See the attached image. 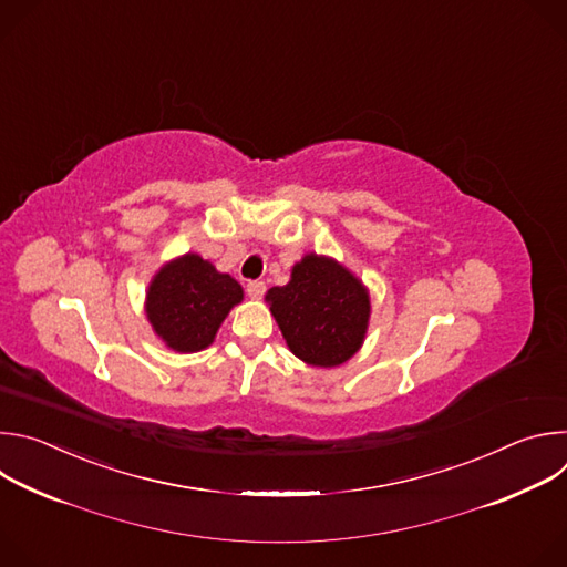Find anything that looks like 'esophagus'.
<instances>
[{
	"label": "esophagus",
	"instance_id": "34e87169",
	"mask_svg": "<svg viewBox=\"0 0 567 567\" xmlns=\"http://www.w3.org/2000/svg\"><path fill=\"white\" fill-rule=\"evenodd\" d=\"M265 291H267V285L262 282V280H249L247 282V293L251 296V298H262L265 296Z\"/></svg>",
	"mask_w": 567,
	"mask_h": 567
}]
</instances>
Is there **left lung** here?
I'll use <instances>...</instances> for the list:
<instances>
[{
    "instance_id": "8db88e82",
    "label": "left lung",
    "mask_w": 567,
    "mask_h": 567,
    "mask_svg": "<svg viewBox=\"0 0 567 567\" xmlns=\"http://www.w3.org/2000/svg\"><path fill=\"white\" fill-rule=\"evenodd\" d=\"M267 300L289 350L309 365H341L363 343L370 318L368 291L330 258L305 256L291 280L269 289Z\"/></svg>"
}]
</instances>
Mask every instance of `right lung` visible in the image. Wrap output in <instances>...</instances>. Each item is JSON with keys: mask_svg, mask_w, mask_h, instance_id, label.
<instances>
[{"mask_svg": "<svg viewBox=\"0 0 567 567\" xmlns=\"http://www.w3.org/2000/svg\"><path fill=\"white\" fill-rule=\"evenodd\" d=\"M239 300L237 280L188 254L154 276L145 311L154 332L168 348L199 352L213 343L221 320Z\"/></svg>", "mask_w": 567, "mask_h": 567, "instance_id": "add662e5", "label": "right lung"}]
</instances>
